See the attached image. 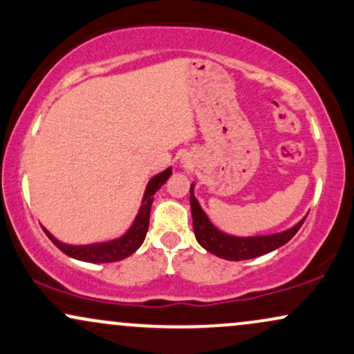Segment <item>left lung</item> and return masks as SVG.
<instances>
[{"label":"left lung","mask_w":354,"mask_h":354,"mask_svg":"<svg viewBox=\"0 0 354 354\" xmlns=\"http://www.w3.org/2000/svg\"><path fill=\"white\" fill-rule=\"evenodd\" d=\"M189 205H191V216H193V230L196 241L209 253L219 256L228 261H243V259H251L263 256L270 251L278 250L279 246L286 245L291 238L298 233L304 223H296L293 228L281 231L276 234H266V236H231V234L219 231L209 218L206 216L205 211L201 209L200 203L194 198V185L189 188Z\"/></svg>","instance_id":"8db88e82"}]
</instances>
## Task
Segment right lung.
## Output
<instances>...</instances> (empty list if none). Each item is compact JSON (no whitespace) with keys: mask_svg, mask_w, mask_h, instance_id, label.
<instances>
[{"mask_svg":"<svg viewBox=\"0 0 354 354\" xmlns=\"http://www.w3.org/2000/svg\"><path fill=\"white\" fill-rule=\"evenodd\" d=\"M171 168L165 169V171L158 173L156 176H153L151 180L148 181L140 211H138L135 221H133V225L129 226V230L126 231L123 236L109 239V241L104 243H93V245H66V243H61L59 239L53 236L46 228H43L44 233H46V236L50 238L64 254L70 256V258L80 259V261L86 263L121 261V259L128 258L129 254L135 253L138 248L143 245L146 233H148L149 211H151L154 193L168 181V178L171 176Z\"/></svg>","mask_w":354,"mask_h":354,"instance_id":"1","label":"right lung"}]
</instances>
